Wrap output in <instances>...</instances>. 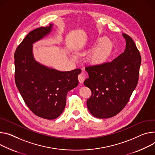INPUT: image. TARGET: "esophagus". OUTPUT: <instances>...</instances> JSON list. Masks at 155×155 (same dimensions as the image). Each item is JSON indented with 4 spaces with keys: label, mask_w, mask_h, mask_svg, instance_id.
I'll return each mask as SVG.
<instances>
[{
    "label": "esophagus",
    "mask_w": 155,
    "mask_h": 155,
    "mask_svg": "<svg viewBox=\"0 0 155 155\" xmlns=\"http://www.w3.org/2000/svg\"><path fill=\"white\" fill-rule=\"evenodd\" d=\"M78 81L80 83H82L83 82V81L85 80V75H84L83 74H80L78 75Z\"/></svg>",
    "instance_id": "esophagus-1"
}]
</instances>
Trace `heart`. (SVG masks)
I'll use <instances>...</instances> for the list:
<instances>
[{
	"instance_id": "1",
	"label": "heart",
	"mask_w": 155,
	"mask_h": 155,
	"mask_svg": "<svg viewBox=\"0 0 155 155\" xmlns=\"http://www.w3.org/2000/svg\"><path fill=\"white\" fill-rule=\"evenodd\" d=\"M97 46L89 57V62L93 65H101L106 62L112 54L114 43L106 37L100 38L96 41Z\"/></svg>"
}]
</instances>
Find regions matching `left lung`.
Here are the masks:
<instances>
[{
    "instance_id": "left-lung-1",
    "label": "left lung",
    "mask_w": 155,
    "mask_h": 155,
    "mask_svg": "<svg viewBox=\"0 0 155 155\" xmlns=\"http://www.w3.org/2000/svg\"><path fill=\"white\" fill-rule=\"evenodd\" d=\"M122 36L126 41L123 53L110 62L85 68L89 78L84 85L91 91L87 105L97 118L117 114L127 104L137 85L141 55L133 39L126 34Z\"/></svg>"
}]
</instances>
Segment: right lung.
<instances>
[{
	"instance_id": "1",
	"label": "right lung",
	"mask_w": 155,
	"mask_h": 155,
	"mask_svg": "<svg viewBox=\"0 0 155 155\" xmlns=\"http://www.w3.org/2000/svg\"><path fill=\"white\" fill-rule=\"evenodd\" d=\"M52 26L30 32L14 54L15 83L25 103L35 115L49 120L62 113L67 93L78 86V75L81 72L80 68L61 72L35 59L33 43L49 35Z\"/></svg>"
}]
</instances>
